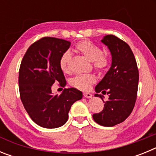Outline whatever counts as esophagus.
Here are the masks:
<instances>
[{"instance_id":"esophagus-1","label":"esophagus","mask_w":156,"mask_h":156,"mask_svg":"<svg viewBox=\"0 0 156 156\" xmlns=\"http://www.w3.org/2000/svg\"><path fill=\"white\" fill-rule=\"evenodd\" d=\"M83 96H84L85 98H90L92 97V94L90 93H87V92H83Z\"/></svg>"}]
</instances>
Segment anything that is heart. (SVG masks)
I'll use <instances>...</instances> for the list:
<instances>
[{
  "label": "heart",
  "instance_id": "b5f03b06",
  "mask_svg": "<svg viewBox=\"0 0 156 156\" xmlns=\"http://www.w3.org/2000/svg\"><path fill=\"white\" fill-rule=\"evenodd\" d=\"M75 50L77 52L82 54L88 60L93 62L94 68L98 71L104 70L108 64V58L102 54L101 48L94 44L88 41H83L77 43L75 46ZM71 60V55L69 51L62 54L60 58L59 66L63 73H68L69 72V63ZM95 82V77L92 74H83L77 75L73 77L70 81L73 87L80 90H87L90 87V85Z\"/></svg>",
  "mask_w": 156,
  "mask_h": 156
}]
</instances>
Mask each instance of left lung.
<instances>
[{
    "label": "left lung",
    "mask_w": 156,
    "mask_h": 156,
    "mask_svg": "<svg viewBox=\"0 0 156 156\" xmlns=\"http://www.w3.org/2000/svg\"><path fill=\"white\" fill-rule=\"evenodd\" d=\"M101 42L108 47L112 55L109 70L95 87V91L108 95L104 108L93 115L99 125L113 126L123 122L130 115L137 99L139 73L137 62L129 45L114 35H106Z\"/></svg>",
    "instance_id": "1"
}]
</instances>
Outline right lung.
<instances>
[{
    "label": "right lung",
    "instance_id": "1",
    "mask_svg": "<svg viewBox=\"0 0 156 156\" xmlns=\"http://www.w3.org/2000/svg\"><path fill=\"white\" fill-rule=\"evenodd\" d=\"M71 43L55 37H43L34 43L25 54L19 73L20 98L32 120L48 129L60 127L69 118L72 105L80 100L83 94L76 88H65L54 95L51 86L66 85L59 66L60 58Z\"/></svg>",
    "mask_w": 156,
    "mask_h": 156
}]
</instances>
